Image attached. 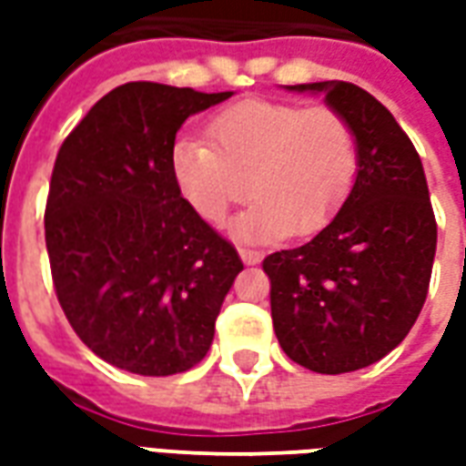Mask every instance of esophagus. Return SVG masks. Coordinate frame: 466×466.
Returning a JSON list of instances; mask_svg holds the SVG:
<instances>
[{"label":"esophagus","mask_w":466,"mask_h":466,"mask_svg":"<svg viewBox=\"0 0 466 466\" xmlns=\"http://www.w3.org/2000/svg\"><path fill=\"white\" fill-rule=\"evenodd\" d=\"M239 257H242L244 264L262 262V252H257V249H247V247H239Z\"/></svg>","instance_id":"1"}]
</instances>
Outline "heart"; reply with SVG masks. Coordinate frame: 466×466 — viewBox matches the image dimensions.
<instances>
[{
    "label": "heart",
    "instance_id": "obj_1",
    "mask_svg": "<svg viewBox=\"0 0 466 466\" xmlns=\"http://www.w3.org/2000/svg\"><path fill=\"white\" fill-rule=\"evenodd\" d=\"M207 139L172 147V177L207 222L257 197L234 232L277 239L322 229L347 202L360 172V139L334 106L244 99L207 122Z\"/></svg>",
    "mask_w": 466,
    "mask_h": 466
}]
</instances>
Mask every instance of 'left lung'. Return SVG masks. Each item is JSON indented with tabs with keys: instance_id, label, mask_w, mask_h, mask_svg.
<instances>
[{
	"instance_id": "8db88e82",
	"label": "left lung",
	"mask_w": 466,
	"mask_h": 466,
	"mask_svg": "<svg viewBox=\"0 0 466 466\" xmlns=\"http://www.w3.org/2000/svg\"><path fill=\"white\" fill-rule=\"evenodd\" d=\"M360 139V172L347 202L309 242L269 254L274 334L284 354L319 374L380 361L410 334L437 249L424 167L387 106L350 82H312Z\"/></svg>"
}]
</instances>
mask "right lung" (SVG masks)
<instances>
[{"label":"right lung","mask_w":466,"mask_h":466,"mask_svg":"<svg viewBox=\"0 0 466 466\" xmlns=\"http://www.w3.org/2000/svg\"><path fill=\"white\" fill-rule=\"evenodd\" d=\"M232 92L127 82L59 147L45 209L56 299L76 337L119 370H192L244 264L187 204L172 147L187 116Z\"/></svg>","instance_id":"add662e5"}]
</instances>
